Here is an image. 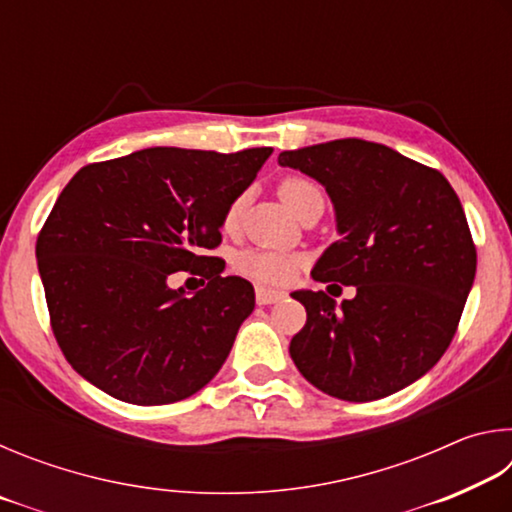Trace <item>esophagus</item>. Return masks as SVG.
Returning a JSON list of instances; mask_svg holds the SVG:
<instances>
[{
    "label": "esophagus",
    "instance_id": "34e87169",
    "mask_svg": "<svg viewBox=\"0 0 512 512\" xmlns=\"http://www.w3.org/2000/svg\"><path fill=\"white\" fill-rule=\"evenodd\" d=\"M255 298H257V305H275V302H280L284 298V291L257 287L255 289Z\"/></svg>",
    "mask_w": 512,
    "mask_h": 512
}]
</instances>
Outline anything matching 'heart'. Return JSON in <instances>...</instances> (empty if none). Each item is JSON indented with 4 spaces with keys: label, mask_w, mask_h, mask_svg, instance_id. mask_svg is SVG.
<instances>
[{
    "label": "heart",
    "mask_w": 512,
    "mask_h": 512,
    "mask_svg": "<svg viewBox=\"0 0 512 512\" xmlns=\"http://www.w3.org/2000/svg\"><path fill=\"white\" fill-rule=\"evenodd\" d=\"M277 192H280L282 203L287 205L296 216L302 207L311 201V198L320 196L318 187L305 178H284ZM241 210H244V196L235 198L232 205L228 207V212H225V228H235L241 216ZM235 266L241 273L253 277V280L262 284H284L296 275L300 262L298 257L287 255V253L250 248L237 255Z\"/></svg>",
    "instance_id": "b5f03b06"
}]
</instances>
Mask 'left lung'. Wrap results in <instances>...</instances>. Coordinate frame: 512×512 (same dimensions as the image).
<instances>
[{
    "mask_svg": "<svg viewBox=\"0 0 512 512\" xmlns=\"http://www.w3.org/2000/svg\"><path fill=\"white\" fill-rule=\"evenodd\" d=\"M277 164L318 180L334 205L339 241L311 277L357 289L341 305L323 291L291 293L307 309L293 363L345 402L402 391L443 357L474 284L461 201L440 171L357 137L282 151Z\"/></svg>",
    "mask_w": 512,
    "mask_h": 512,
    "instance_id": "obj_1",
    "label": "left lung"
}]
</instances>
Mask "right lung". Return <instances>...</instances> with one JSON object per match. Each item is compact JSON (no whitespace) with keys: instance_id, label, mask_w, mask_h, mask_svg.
<instances>
[{"instance_id":"obj_1","label":"right lung","mask_w":512,"mask_h":512,"mask_svg":"<svg viewBox=\"0 0 512 512\" xmlns=\"http://www.w3.org/2000/svg\"><path fill=\"white\" fill-rule=\"evenodd\" d=\"M271 153L153 146L69 180L36 257L51 329L83 379L140 406L185 400L212 381L255 291L203 250L221 244L225 212ZM176 270L203 274L208 287L171 290Z\"/></svg>"}]
</instances>
